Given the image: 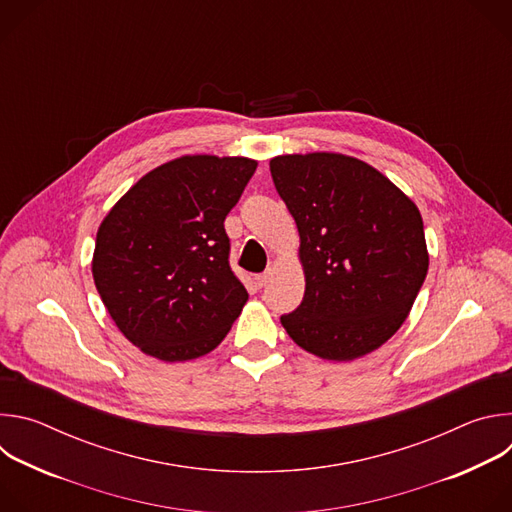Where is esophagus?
Wrapping results in <instances>:
<instances>
[{
  "instance_id": "obj_1",
  "label": "esophagus",
  "mask_w": 512,
  "mask_h": 512,
  "mask_svg": "<svg viewBox=\"0 0 512 512\" xmlns=\"http://www.w3.org/2000/svg\"><path fill=\"white\" fill-rule=\"evenodd\" d=\"M271 275H273V271H271V269H267L265 273H259V275H255V283H257L259 287H263V285H267V283H269Z\"/></svg>"
}]
</instances>
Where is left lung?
<instances>
[{
    "label": "left lung",
    "mask_w": 512,
    "mask_h": 512,
    "mask_svg": "<svg viewBox=\"0 0 512 512\" xmlns=\"http://www.w3.org/2000/svg\"><path fill=\"white\" fill-rule=\"evenodd\" d=\"M300 233L306 291L281 326L324 360L383 346L407 320L429 267L421 212L385 174L336 152L269 160Z\"/></svg>",
    "instance_id": "left-lung-1"
}]
</instances>
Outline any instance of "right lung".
Instances as JSON below:
<instances>
[{
    "mask_svg": "<svg viewBox=\"0 0 512 512\" xmlns=\"http://www.w3.org/2000/svg\"><path fill=\"white\" fill-rule=\"evenodd\" d=\"M257 160L188 154L141 176L101 221L93 279L143 354L186 362L229 334L249 300L229 267L225 218Z\"/></svg>",
    "mask_w": 512,
    "mask_h": 512,
    "instance_id": "add662e5",
    "label": "right lung"
}]
</instances>
